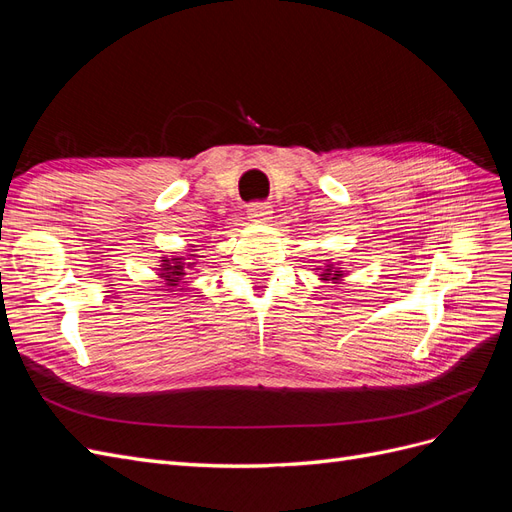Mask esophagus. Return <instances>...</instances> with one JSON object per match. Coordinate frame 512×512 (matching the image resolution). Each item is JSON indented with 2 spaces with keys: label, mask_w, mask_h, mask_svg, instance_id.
I'll use <instances>...</instances> for the list:
<instances>
[{
  "label": "esophagus",
  "mask_w": 512,
  "mask_h": 512,
  "mask_svg": "<svg viewBox=\"0 0 512 512\" xmlns=\"http://www.w3.org/2000/svg\"><path fill=\"white\" fill-rule=\"evenodd\" d=\"M271 205L269 203H252L247 207V215H250V220L254 222H267L271 220Z\"/></svg>",
  "instance_id": "esophagus-1"
}]
</instances>
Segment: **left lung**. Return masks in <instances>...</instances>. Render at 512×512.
I'll return each mask as SVG.
<instances>
[{
  "instance_id": "1",
  "label": "left lung",
  "mask_w": 512,
  "mask_h": 512,
  "mask_svg": "<svg viewBox=\"0 0 512 512\" xmlns=\"http://www.w3.org/2000/svg\"><path fill=\"white\" fill-rule=\"evenodd\" d=\"M342 277V271H333V267L329 265V269H324L320 273V280H339Z\"/></svg>"
}]
</instances>
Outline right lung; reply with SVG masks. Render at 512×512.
<instances>
[{
	"label": "right lung",
	"mask_w": 512,
	"mask_h": 512,
	"mask_svg": "<svg viewBox=\"0 0 512 512\" xmlns=\"http://www.w3.org/2000/svg\"><path fill=\"white\" fill-rule=\"evenodd\" d=\"M192 265H194V262H190V265H185L183 258H164L162 265H160L162 267L160 269V277H164V282L168 286H177L185 277V269H190Z\"/></svg>",
	"instance_id": "add662e5"
}]
</instances>
